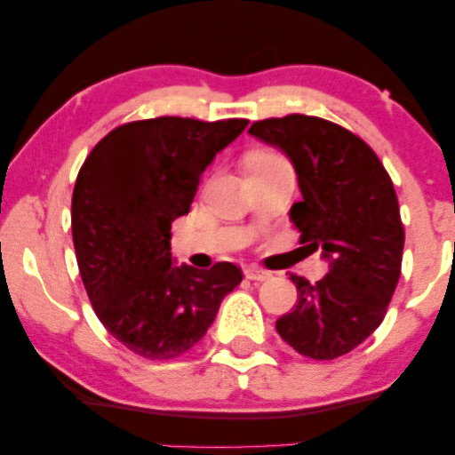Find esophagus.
Segmentation results:
<instances>
[{"mask_svg": "<svg viewBox=\"0 0 455 455\" xmlns=\"http://www.w3.org/2000/svg\"><path fill=\"white\" fill-rule=\"evenodd\" d=\"M244 275H246V279H251V282H265V279L271 277V273L260 269V267L251 265V267H246V269H244Z\"/></svg>", "mask_w": 455, "mask_h": 455, "instance_id": "obj_1", "label": "esophagus"}]
</instances>
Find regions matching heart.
<instances>
[{
	"label": "heart",
	"mask_w": 455,
	"mask_h": 455,
	"mask_svg": "<svg viewBox=\"0 0 455 455\" xmlns=\"http://www.w3.org/2000/svg\"><path fill=\"white\" fill-rule=\"evenodd\" d=\"M273 159H279L277 155H273L269 151H259V153H252L248 161H273Z\"/></svg>",
	"instance_id": "b5f03b06"
}]
</instances>
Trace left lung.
Returning <instances> with one entry per match:
<instances>
[{
    "mask_svg": "<svg viewBox=\"0 0 455 455\" xmlns=\"http://www.w3.org/2000/svg\"><path fill=\"white\" fill-rule=\"evenodd\" d=\"M248 134L291 161L302 198L290 220L300 242L329 263L316 283L290 275L298 302L275 327L315 360H333L381 325L402 269L403 228L391 178L350 130L291 114L254 122Z\"/></svg>",
    "mask_w": 455,
    "mask_h": 455,
    "instance_id": "1",
    "label": "left lung"
}]
</instances>
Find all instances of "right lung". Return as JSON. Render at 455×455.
<instances>
[{"instance_id":"right-lung-1","label":"right lung","mask_w":455,"mask_h":455,"mask_svg":"<svg viewBox=\"0 0 455 455\" xmlns=\"http://www.w3.org/2000/svg\"><path fill=\"white\" fill-rule=\"evenodd\" d=\"M246 126L190 117L130 122L99 140L78 173L72 238L80 277L99 321L142 358L188 352L242 282L232 263L209 271L176 265L170 240L203 172Z\"/></svg>"}]
</instances>
